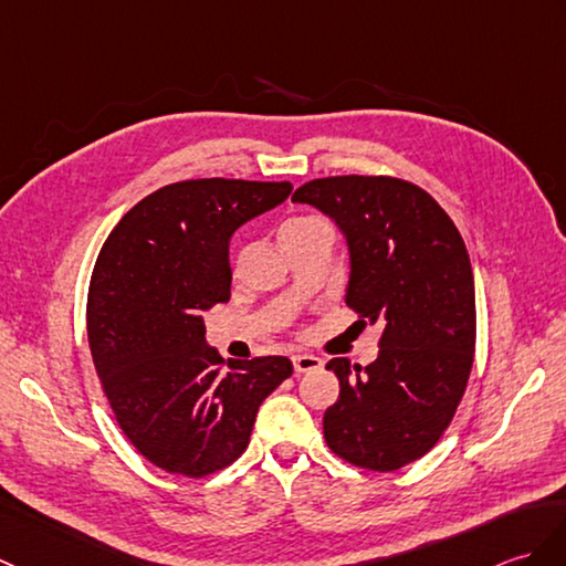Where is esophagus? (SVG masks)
Here are the masks:
<instances>
[{"mask_svg": "<svg viewBox=\"0 0 566 566\" xmlns=\"http://www.w3.org/2000/svg\"><path fill=\"white\" fill-rule=\"evenodd\" d=\"M321 366H323V361L318 357H313V354H296V357H294V371L296 374L318 371Z\"/></svg>", "mask_w": 566, "mask_h": 566, "instance_id": "34e87169", "label": "esophagus"}]
</instances>
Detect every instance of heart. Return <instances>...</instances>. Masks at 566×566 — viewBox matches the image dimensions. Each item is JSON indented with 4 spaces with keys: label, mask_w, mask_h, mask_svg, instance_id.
<instances>
[{
    "label": "heart",
    "mask_w": 566,
    "mask_h": 566,
    "mask_svg": "<svg viewBox=\"0 0 566 566\" xmlns=\"http://www.w3.org/2000/svg\"><path fill=\"white\" fill-rule=\"evenodd\" d=\"M311 219H315V217H294V219L284 221V223H282V229H280V235H282V233H286V231H292V229L304 227V223H308Z\"/></svg>",
    "instance_id": "1"
}]
</instances>
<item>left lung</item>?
Listing matches in <instances>:
<instances>
[{
  "mask_svg": "<svg viewBox=\"0 0 566 566\" xmlns=\"http://www.w3.org/2000/svg\"><path fill=\"white\" fill-rule=\"evenodd\" d=\"M294 202L331 214L352 255L347 306L380 323L378 359H331L339 398L325 410V443L345 463L396 472L449 429L475 359V282L463 235L415 182L331 176L296 188Z\"/></svg>",
  "mask_w": 566,
  "mask_h": 566,
  "instance_id": "left-lung-1",
  "label": "left lung"
}]
</instances>
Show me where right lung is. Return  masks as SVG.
<instances>
[{"mask_svg":"<svg viewBox=\"0 0 566 566\" xmlns=\"http://www.w3.org/2000/svg\"><path fill=\"white\" fill-rule=\"evenodd\" d=\"M289 192V180L170 182L101 248L86 298L91 357L129 443L170 475L197 480L239 461L258 407L294 371L286 357L223 369L202 321L231 296L233 231Z\"/></svg>","mask_w":566,"mask_h":566,"instance_id":"add662e5","label":"right lung"}]
</instances>
